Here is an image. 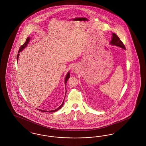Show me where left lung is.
<instances>
[{
	"label": "left lung",
	"instance_id": "1",
	"mask_svg": "<svg viewBox=\"0 0 146 146\" xmlns=\"http://www.w3.org/2000/svg\"><path fill=\"white\" fill-rule=\"evenodd\" d=\"M110 43L111 45L118 46L119 47H120L123 49H126L125 45L123 44V42L120 39V38H119L118 35L114 33H113V37H112L111 42Z\"/></svg>",
	"mask_w": 146,
	"mask_h": 146
}]
</instances>
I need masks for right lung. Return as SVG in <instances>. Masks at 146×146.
I'll list each match as a JSON object with an SVG mask.
<instances>
[{"label": "right lung", "mask_w": 146, "mask_h": 146, "mask_svg": "<svg viewBox=\"0 0 146 146\" xmlns=\"http://www.w3.org/2000/svg\"><path fill=\"white\" fill-rule=\"evenodd\" d=\"M29 39H30V38H29L28 37L27 38V39H26V42L21 46V47H20V48L19 49V53L20 52H21V51H22L23 50V49H24V48H25V47L27 45V44H28V42H29ZM19 54H17V60H18V58H19ZM70 73L68 72V74H67V76H66V78H65V84H66V83H67V80H68V79L70 78ZM67 92V91H66ZM63 102L64 101H63V103L58 108H57V109H56L55 110H53V111H42V110H39V111H44V112H55V111H58V110H60V109H61V107L63 106Z\"/></svg>", "instance_id": "1"}]
</instances>
